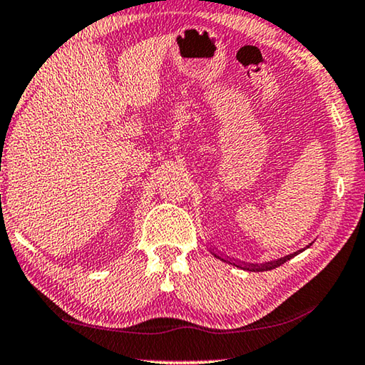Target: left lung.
Here are the masks:
<instances>
[{"label":"left lung","mask_w":365,"mask_h":365,"mask_svg":"<svg viewBox=\"0 0 365 365\" xmlns=\"http://www.w3.org/2000/svg\"><path fill=\"white\" fill-rule=\"evenodd\" d=\"M213 255H215V257H217V259H221L220 255L215 254V252H213ZM293 255H295V254L285 255V257L277 259V260H270V262H265V264H260V265L259 264H235V265H236V267H239V269H244V270H249V272H264V270H272V269H275V267H280L282 264H285L287 260H290Z\"/></svg>","instance_id":"8db88e82"}]
</instances>
